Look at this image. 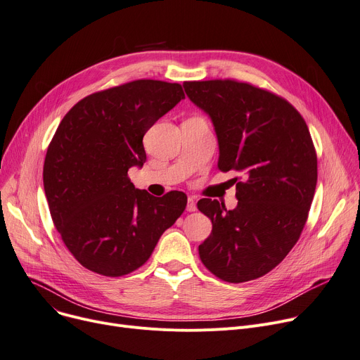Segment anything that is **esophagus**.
<instances>
[{
  "label": "esophagus",
  "mask_w": 360,
  "mask_h": 360,
  "mask_svg": "<svg viewBox=\"0 0 360 360\" xmlns=\"http://www.w3.org/2000/svg\"><path fill=\"white\" fill-rule=\"evenodd\" d=\"M186 210L188 211H195L197 210V200H195V197H188Z\"/></svg>",
  "instance_id": "esophagus-1"
}]
</instances>
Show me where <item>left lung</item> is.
I'll use <instances>...</instances> for the list:
<instances>
[{
    "mask_svg": "<svg viewBox=\"0 0 360 360\" xmlns=\"http://www.w3.org/2000/svg\"><path fill=\"white\" fill-rule=\"evenodd\" d=\"M188 98L211 120L219 169L237 171V207L202 198L212 223L198 252L205 268L226 282L272 271L294 248L317 185V156L301 114L275 94L236 81L184 82Z\"/></svg>",
    "mask_w": 360,
    "mask_h": 360,
    "instance_id": "left-lung-1",
    "label": "left lung"
}]
</instances>
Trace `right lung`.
<instances>
[{
	"label": "right lung",
	"instance_id": "add662e5",
	"mask_svg": "<svg viewBox=\"0 0 360 360\" xmlns=\"http://www.w3.org/2000/svg\"><path fill=\"white\" fill-rule=\"evenodd\" d=\"M184 98L179 84L140 79L91 94L63 117L43 185L55 227L84 268L104 276L136 271L184 212L181 191L156 198L127 176L146 162L143 136Z\"/></svg>",
	"mask_w": 360,
	"mask_h": 360
}]
</instances>
